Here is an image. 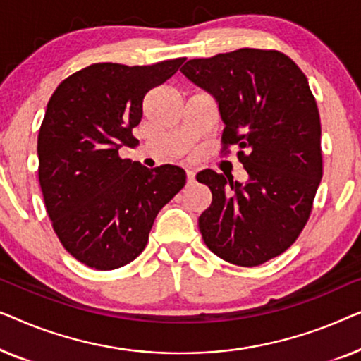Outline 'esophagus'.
<instances>
[{
  "mask_svg": "<svg viewBox=\"0 0 361 361\" xmlns=\"http://www.w3.org/2000/svg\"><path fill=\"white\" fill-rule=\"evenodd\" d=\"M185 174H187V184H194V180H195V172H194V171H187Z\"/></svg>",
  "mask_w": 361,
  "mask_h": 361,
  "instance_id": "esophagus-1",
  "label": "esophagus"
}]
</instances>
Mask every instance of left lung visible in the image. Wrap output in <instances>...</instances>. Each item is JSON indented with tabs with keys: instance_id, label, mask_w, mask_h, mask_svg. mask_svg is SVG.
I'll use <instances>...</instances> for the list:
<instances>
[{
	"instance_id": "8db88e82",
	"label": "left lung",
	"mask_w": 361,
	"mask_h": 361,
	"mask_svg": "<svg viewBox=\"0 0 361 361\" xmlns=\"http://www.w3.org/2000/svg\"><path fill=\"white\" fill-rule=\"evenodd\" d=\"M180 72L214 95L224 151L238 147L248 174L245 184L212 169L197 174L212 192L199 216L202 238L231 264H263L298 240L322 179L320 116L307 77L283 52L248 47L192 59Z\"/></svg>"
}]
</instances>
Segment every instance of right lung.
Returning <instances> with one entry per match:
<instances>
[{
    "mask_svg": "<svg viewBox=\"0 0 361 361\" xmlns=\"http://www.w3.org/2000/svg\"><path fill=\"white\" fill-rule=\"evenodd\" d=\"M185 59L152 66L93 63L52 93L37 136L39 184L63 248L88 268H121L141 255L159 210L185 185L177 166L123 159L136 146L142 100Z\"/></svg>",
    "mask_w": 361,
    "mask_h": 361,
    "instance_id": "1",
    "label": "right lung"
}]
</instances>
